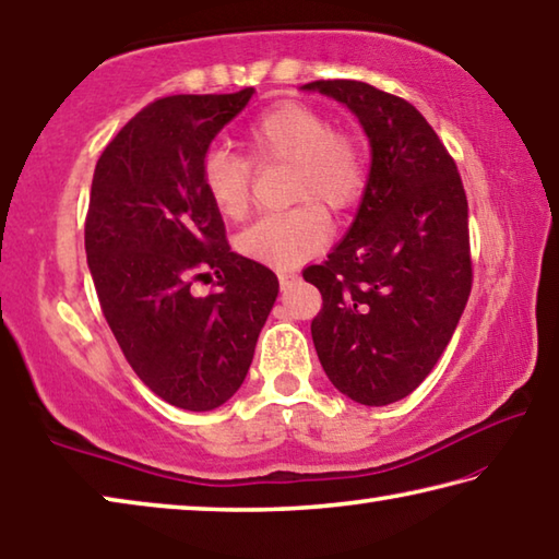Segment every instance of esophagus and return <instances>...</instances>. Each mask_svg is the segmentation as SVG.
<instances>
[{
  "mask_svg": "<svg viewBox=\"0 0 559 559\" xmlns=\"http://www.w3.org/2000/svg\"><path fill=\"white\" fill-rule=\"evenodd\" d=\"M277 280H280L282 289H287L289 285H295V282L299 280V274L295 270H277Z\"/></svg>",
  "mask_w": 559,
  "mask_h": 559,
  "instance_id": "1",
  "label": "esophagus"
}]
</instances>
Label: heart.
Listing matches in <instances>:
<instances>
[{
  "mask_svg": "<svg viewBox=\"0 0 559 559\" xmlns=\"http://www.w3.org/2000/svg\"><path fill=\"white\" fill-rule=\"evenodd\" d=\"M245 155L223 145L207 148L200 160V186L227 219L247 215L255 168L289 163V200L297 203L277 215H264L237 237L247 260L292 267L324 250L332 240L326 210L346 213L361 203L369 188V158L354 133L334 128L317 108L285 100L264 108L242 131Z\"/></svg>",
  "mask_w": 559,
  "mask_h": 559,
  "instance_id": "obj_1",
  "label": "heart"
}]
</instances>
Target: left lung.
I'll return each instance as SVG.
<instances>
[{
  "mask_svg": "<svg viewBox=\"0 0 559 559\" xmlns=\"http://www.w3.org/2000/svg\"><path fill=\"white\" fill-rule=\"evenodd\" d=\"M305 88L349 106L371 141L352 230L301 272L322 292L314 349L344 396L386 406L431 373L468 305V198L453 155L406 98L349 79Z\"/></svg>",
  "mask_w": 559,
  "mask_h": 559,
  "instance_id": "left-lung-1",
  "label": "left lung"
}]
</instances>
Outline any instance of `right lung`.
I'll use <instances>...</instances> for the list:
<instances>
[{
	"mask_svg": "<svg viewBox=\"0 0 559 559\" xmlns=\"http://www.w3.org/2000/svg\"><path fill=\"white\" fill-rule=\"evenodd\" d=\"M250 96L153 100L106 145L91 182L84 240L100 312L145 386L186 411H213L242 386L280 289L270 267L230 250L200 186L210 141ZM210 271L214 287L198 298L192 285Z\"/></svg>",
	"mask_w": 559,
	"mask_h": 559,
	"instance_id": "1",
	"label": "right lung"
}]
</instances>
